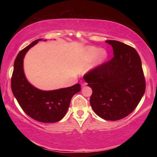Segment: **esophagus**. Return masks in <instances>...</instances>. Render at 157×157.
I'll return each mask as SVG.
<instances>
[{
    "instance_id": "esophagus-1",
    "label": "esophagus",
    "mask_w": 157,
    "mask_h": 157,
    "mask_svg": "<svg viewBox=\"0 0 157 157\" xmlns=\"http://www.w3.org/2000/svg\"><path fill=\"white\" fill-rule=\"evenodd\" d=\"M87 84H86V82H85V81H84V80H82L81 81V85H82V86H86Z\"/></svg>"
}]
</instances>
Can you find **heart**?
I'll use <instances>...</instances> for the list:
<instances>
[{"label":"heart","mask_w":157,"mask_h":157,"mask_svg":"<svg viewBox=\"0 0 157 157\" xmlns=\"http://www.w3.org/2000/svg\"><path fill=\"white\" fill-rule=\"evenodd\" d=\"M107 57L108 54L106 50H100L96 47L91 46L87 48L84 53V58L86 62H89L95 58L94 66H93L94 68L99 67L103 64L107 60Z\"/></svg>","instance_id":"obj_1"}]
</instances>
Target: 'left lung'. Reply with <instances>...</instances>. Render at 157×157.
Instances as JSON below:
<instances>
[{"label": "left lung", "mask_w": 157, "mask_h": 157, "mask_svg": "<svg viewBox=\"0 0 157 157\" xmlns=\"http://www.w3.org/2000/svg\"><path fill=\"white\" fill-rule=\"evenodd\" d=\"M113 57L84 75L92 89L90 104L98 116L118 121L131 113L145 91L141 60L136 50L120 41H106Z\"/></svg>", "instance_id": "1"}]
</instances>
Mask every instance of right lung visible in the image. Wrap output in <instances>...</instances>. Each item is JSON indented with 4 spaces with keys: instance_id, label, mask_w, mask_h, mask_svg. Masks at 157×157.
<instances>
[{
    "instance_id": "add662e5",
    "label": "right lung",
    "mask_w": 157,
    "mask_h": 157,
    "mask_svg": "<svg viewBox=\"0 0 157 157\" xmlns=\"http://www.w3.org/2000/svg\"><path fill=\"white\" fill-rule=\"evenodd\" d=\"M37 39L18 52L11 79L13 94L24 112L41 123H56L63 118L71 98L81 90L79 84L53 91H42L33 86L23 71V59L29 49L41 41Z\"/></svg>"
}]
</instances>
